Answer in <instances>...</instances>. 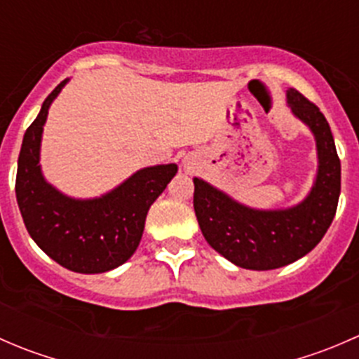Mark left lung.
I'll return each mask as SVG.
<instances>
[{
    "label": "left lung",
    "instance_id": "obj_1",
    "mask_svg": "<svg viewBox=\"0 0 359 359\" xmlns=\"http://www.w3.org/2000/svg\"><path fill=\"white\" fill-rule=\"evenodd\" d=\"M293 116L313 132L318 173L306 200L290 208L257 210L194 177V212L208 245L238 267L269 271L288 266L311 252L330 227L340 196V159L323 112L290 88Z\"/></svg>",
    "mask_w": 359,
    "mask_h": 359
}]
</instances>
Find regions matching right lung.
<instances>
[{"label":"right lung","mask_w":359,"mask_h":359,"mask_svg":"<svg viewBox=\"0 0 359 359\" xmlns=\"http://www.w3.org/2000/svg\"><path fill=\"white\" fill-rule=\"evenodd\" d=\"M69 79L43 102L24 133L15 194L25 229L50 259L69 271L99 274L125 264L144 233L147 212L177 173L175 163L147 166L93 200H74L45 180L39 165L48 109Z\"/></svg>","instance_id":"obj_1"}]
</instances>
